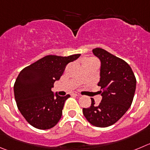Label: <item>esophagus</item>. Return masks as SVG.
<instances>
[{
    "mask_svg": "<svg viewBox=\"0 0 150 150\" xmlns=\"http://www.w3.org/2000/svg\"><path fill=\"white\" fill-rule=\"evenodd\" d=\"M72 96H81V94L78 93V92H72Z\"/></svg>",
    "mask_w": 150,
    "mask_h": 150,
    "instance_id": "34e87169",
    "label": "esophagus"
}]
</instances>
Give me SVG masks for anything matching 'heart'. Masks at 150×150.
I'll return each mask as SVG.
<instances>
[{
	"label": "heart",
	"instance_id": "1",
	"mask_svg": "<svg viewBox=\"0 0 150 150\" xmlns=\"http://www.w3.org/2000/svg\"><path fill=\"white\" fill-rule=\"evenodd\" d=\"M92 59H95V58H86V59H85V60H92Z\"/></svg>",
	"mask_w": 150,
	"mask_h": 150
}]
</instances>
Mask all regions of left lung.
<instances>
[{"mask_svg": "<svg viewBox=\"0 0 150 150\" xmlns=\"http://www.w3.org/2000/svg\"><path fill=\"white\" fill-rule=\"evenodd\" d=\"M101 62V102L96 105L93 98L89 108H83V115L95 127H107L117 122L129 110L133 100L136 78L130 66L120 58L101 48L92 50Z\"/></svg>", "mask_w": 150, "mask_h": 150, "instance_id": "left-lung-1", "label": "left lung"}]
</instances>
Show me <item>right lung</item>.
<instances>
[{
	"mask_svg": "<svg viewBox=\"0 0 150 150\" xmlns=\"http://www.w3.org/2000/svg\"><path fill=\"white\" fill-rule=\"evenodd\" d=\"M80 55H47L21 71L14 84L15 98L18 110L30 125L48 129L58 124L64 102L70 96H54L52 89L67 64Z\"/></svg>",
	"mask_w": 150,
	"mask_h": 150,
	"instance_id": "obj_1",
	"label": "right lung"
}]
</instances>
